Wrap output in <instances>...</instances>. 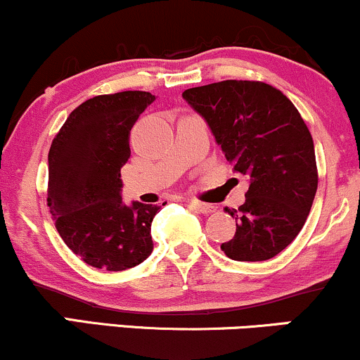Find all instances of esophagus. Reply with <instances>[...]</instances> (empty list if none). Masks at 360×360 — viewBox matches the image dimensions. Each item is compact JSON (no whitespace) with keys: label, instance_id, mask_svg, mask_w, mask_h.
<instances>
[{"label":"esophagus","instance_id":"esophagus-1","mask_svg":"<svg viewBox=\"0 0 360 360\" xmlns=\"http://www.w3.org/2000/svg\"><path fill=\"white\" fill-rule=\"evenodd\" d=\"M189 205L194 211H198V213H202V214H211L214 213L216 207L213 205H207V202H201V201H196V199H191L189 201Z\"/></svg>","mask_w":360,"mask_h":360}]
</instances>
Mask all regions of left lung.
Segmentation results:
<instances>
[{
	"label": "left lung",
	"instance_id": "left-lung-1",
	"mask_svg": "<svg viewBox=\"0 0 360 360\" xmlns=\"http://www.w3.org/2000/svg\"><path fill=\"white\" fill-rule=\"evenodd\" d=\"M206 119L216 142L250 176L236 233L221 245L236 262H265L295 240L317 193L314 139L297 107L275 86L257 80H223L183 92Z\"/></svg>",
	"mask_w": 360,
	"mask_h": 360
}]
</instances>
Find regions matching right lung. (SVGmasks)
<instances>
[{"label":"right lung","instance_id":"add662e5","mask_svg":"<svg viewBox=\"0 0 360 360\" xmlns=\"http://www.w3.org/2000/svg\"><path fill=\"white\" fill-rule=\"evenodd\" d=\"M155 101L127 90L89 98L68 115L49 153V202L65 245L86 265L122 271L153 253L154 205H122L120 169L131 158L129 134Z\"/></svg>","mask_w":360,"mask_h":360}]
</instances>
